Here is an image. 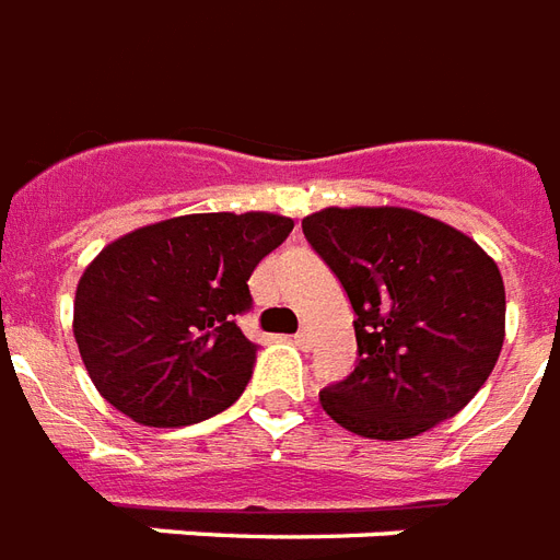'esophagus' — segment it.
Segmentation results:
<instances>
[{"label":"esophagus","instance_id":"1","mask_svg":"<svg viewBox=\"0 0 560 560\" xmlns=\"http://www.w3.org/2000/svg\"><path fill=\"white\" fill-rule=\"evenodd\" d=\"M293 342H296V346L302 351H307V349H311V346H314V334L307 331V328H302V331H299L296 337H293Z\"/></svg>","mask_w":560,"mask_h":560}]
</instances>
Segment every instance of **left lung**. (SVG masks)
<instances>
[{"label":"left lung","mask_w":560,"mask_h":560,"mask_svg":"<svg viewBox=\"0 0 560 560\" xmlns=\"http://www.w3.org/2000/svg\"><path fill=\"white\" fill-rule=\"evenodd\" d=\"M307 244L354 307L358 366L319 392L346 430L398 442L453 418L494 369L505 288L477 241L412 209H323Z\"/></svg>","instance_id":"8db88e82"}]
</instances>
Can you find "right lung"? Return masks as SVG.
<instances>
[{"instance_id": "obj_1", "label": "right lung", "mask_w": 560, "mask_h": 560, "mask_svg": "<svg viewBox=\"0 0 560 560\" xmlns=\"http://www.w3.org/2000/svg\"><path fill=\"white\" fill-rule=\"evenodd\" d=\"M267 211L183 214L104 246L74 293V340L95 389L144 427H186L232 407L255 346L237 325L249 276L290 235Z\"/></svg>"}]
</instances>
